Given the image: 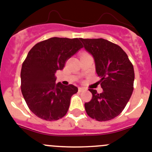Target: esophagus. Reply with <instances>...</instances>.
<instances>
[{
  "label": "esophagus",
  "mask_w": 152,
  "mask_h": 152,
  "mask_svg": "<svg viewBox=\"0 0 152 152\" xmlns=\"http://www.w3.org/2000/svg\"><path fill=\"white\" fill-rule=\"evenodd\" d=\"M85 90V89L83 88V87H78V91L79 92H83Z\"/></svg>",
  "instance_id": "1"
}]
</instances>
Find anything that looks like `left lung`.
Returning <instances> with one entry per match:
<instances>
[{
    "instance_id": "left-lung-1",
    "label": "left lung",
    "mask_w": 152,
    "mask_h": 152,
    "mask_svg": "<svg viewBox=\"0 0 152 152\" xmlns=\"http://www.w3.org/2000/svg\"><path fill=\"white\" fill-rule=\"evenodd\" d=\"M80 40L94 58L103 90L98 93L96 90L89 89L93 97L84 104L86 112L98 121H110L121 113L133 93V65L123 49L111 41L103 38Z\"/></svg>"
}]
</instances>
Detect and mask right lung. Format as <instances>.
Here are the masks:
<instances>
[{"mask_svg":"<svg viewBox=\"0 0 152 152\" xmlns=\"http://www.w3.org/2000/svg\"><path fill=\"white\" fill-rule=\"evenodd\" d=\"M82 47L80 38L51 37L30 50L21 69V90L37 117L52 121L66 115L71 97L78 89L72 84L56 83L55 74Z\"/></svg>","mask_w":152,"mask_h":152,"instance_id":"1","label":"right lung"}]
</instances>
